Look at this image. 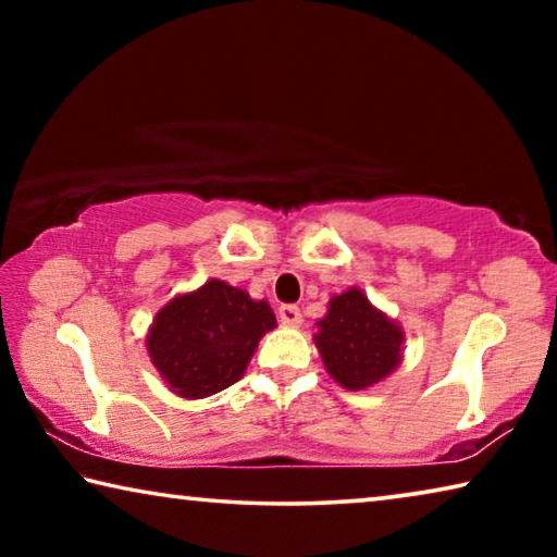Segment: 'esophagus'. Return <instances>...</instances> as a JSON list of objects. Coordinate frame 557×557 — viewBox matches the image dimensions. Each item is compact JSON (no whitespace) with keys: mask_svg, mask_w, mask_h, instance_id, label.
I'll use <instances>...</instances> for the list:
<instances>
[{"mask_svg":"<svg viewBox=\"0 0 557 557\" xmlns=\"http://www.w3.org/2000/svg\"><path fill=\"white\" fill-rule=\"evenodd\" d=\"M277 317L285 326H299L301 324V312H299V307H295V305H282L277 309Z\"/></svg>","mask_w":557,"mask_h":557,"instance_id":"obj_1","label":"esophagus"}]
</instances>
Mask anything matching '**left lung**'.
I'll return each instance as SVG.
<instances>
[{
	"mask_svg": "<svg viewBox=\"0 0 557 557\" xmlns=\"http://www.w3.org/2000/svg\"><path fill=\"white\" fill-rule=\"evenodd\" d=\"M317 326L314 344L324 369L346 391L371 388L403 361V329L358 287L332 297Z\"/></svg>",
	"mask_w": 557,
	"mask_h": 557,
	"instance_id": "left-lung-1",
	"label": "left lung"
}]
</instances>
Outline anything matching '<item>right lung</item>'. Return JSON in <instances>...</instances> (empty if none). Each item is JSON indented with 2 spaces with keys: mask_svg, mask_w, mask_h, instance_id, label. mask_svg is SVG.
<instances>
[{
  "mask_svg": "<svg viewBox=\"0 0 557 557\" xmlns=\"http://www.w3.org/2000/svg\"><path fill=\"white\" fill-rule=\"evenodd\" d=\"M275 326L265 299L256 301L228 282L209 280L159 309L147 351L169 391L199 400L240 381L258 342Z\"/></svg>",
  "mask_w": 557,
  "mask_h": 557,
  "instance_id": "right-lung-1",
  "label": "right lung"
}]
</instances>
